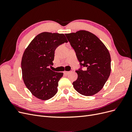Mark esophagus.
<instances>
[{"instance_id": "34e87169", "label": "esophagus", "mask_w": 132, "mask_h": 132, "mask_svg": "<svg viewBox=\"0 0 132 132\" xmlns=\"http://www.w3.org/2000/svg\"><path fill=\"white\" fill-rule=\"evenodd\" d=\"M71 71H64V74H65V75H68V74H69V73H71Z\"/></svg>"}]
</instances>
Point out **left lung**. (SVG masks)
I'll list each match as a JSON object with an SVG mask.
<instances>
[{
	"instance_id": "8db88e82",
	"label": "left lung",
	"mask_w": 132,
	"mask_h": 132,
	"mask_svg": "<svg viewBox=\"0 0 132 132\" xmlns=\"http://www.w3.org/2000/svg\"><path fill=\"white\" fill-rule=\"evenodd\" d=\"M85 70L75 71L78 79L73 82L75 90L82 95L93 96L100 91L111 71L109 50L96 36L86 30L65 34Z\"/></svg>"
}]
</instances>
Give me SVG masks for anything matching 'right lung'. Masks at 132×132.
I'll list each match as a JSON object with an SVG mask.
<instances>
[{
    "label": "right lung",
    "mask_w": 132,
    "mask_h": 132,
    "mask_svg": "<svg viewBox=\"0 0 132 132\" xmlns=\"http://www.w3.org/2000/svg\"><path fill=\"white\" fill-rule=\"evenodd\" d=\"M68 42L63 34L44 32L37 35L25 49L21 60L22 76L27 88L34 96L47 100L57 94L63 73L52 70L54 51Z\"/></svg>",
    "instance_id": "add662e5"
}]
</instances>
